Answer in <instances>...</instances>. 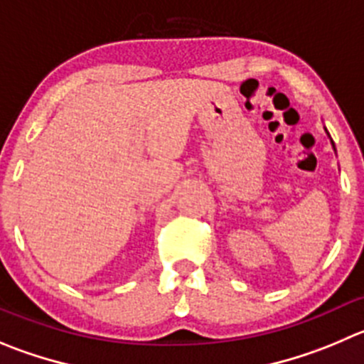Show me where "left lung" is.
<instances>
[{
  "instance_id": "8db88e82",
  "label": "left lung",
  "mask_w": 364,
  "mask_h": 364,
  "mask_svg": "<svg viewBox=\"0 0 364 364\" xmlns=\"http://www.w3.org/2000/svg\"><path fill=\"white\" fill-rule=\"evenodd\" d=\"M332 145H334V141H332Z\"/></svg>"
}]
</instances>
